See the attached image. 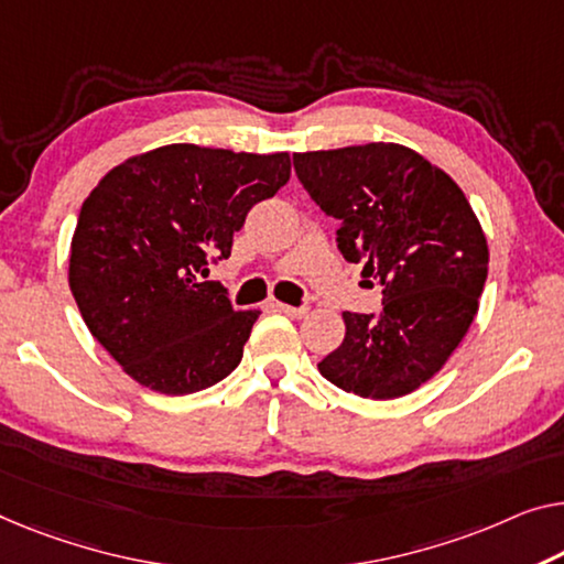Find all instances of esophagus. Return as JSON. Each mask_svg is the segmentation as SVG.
Instances as JSON below:
<instances>
[{
  "instance_id": "1",
  "label": "esophagus",
  "mask_w": 564,
  "mask_h": 564,
  "mask_svg": "<svg viewBox=\"0 0 564 564\" xmlns=\"http://www.w3.org/2000/svg\"><path fill=\"white\" fill-rule=\"evenodd\" d=\"M275 308L279 311H283L285 316H291V318H301V316H306L308 314V308L306 306H291V304H275Z\"/></svg>"
}]
</instances>
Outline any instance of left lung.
I'll return each instance as SVG.
<instances>
[{
  "instance_id": "obj_1",
  "label": "left lung",
  "mask_w": 564,
  "mask_h": 564,
  "mask_svg": "<svg viewBox=\"0 0 564 564\" xmlns=\"http://www.w3.org/2000/svg\"><path fill=\"white\" fill-rule=\"evenodd\" d=\"M336 246L382 285L380 314L344 311L347 334L318 372L344 392L392 400L448 362L478 311L489 248L456 182L417 151L365 144L293 154Z\"/></svg>"
}]
</instances>
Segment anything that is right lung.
<instances>
[{
	"instance_id": "add662e5",
	"label": "right lung",
	"mask_w": 564,
	"mask_h": 564,
	"mask_svg": "<svg viewBox=\"0 0 564 564\" xmlns=\"http://www.w3.org/2000/svg\"><path fill=\"white\" fill-rule=\"evenodd\" d=\"M291 176L281 154L172 144L108 172L83 202L70 291L98 344L144 388H213L242 359L260 311H235L205 281L230 258L250 207Z\"/></svg>"
}]
</instances>
